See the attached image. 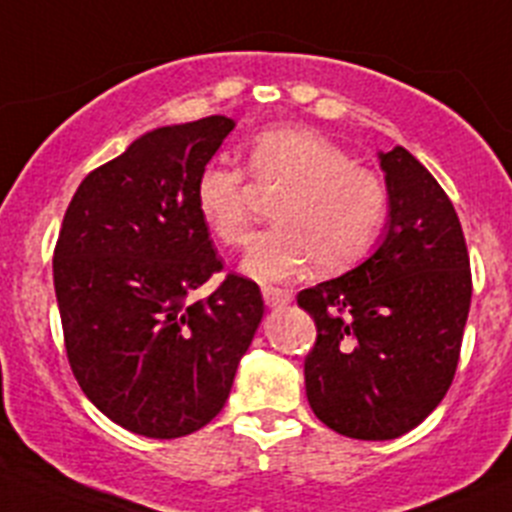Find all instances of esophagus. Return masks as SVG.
<instances>
[{
  "mask_svg": "<svg viewBox=\"0 0 512 512\" xmlns=\"http://www.w3.org/2000/svg\"><path fill=\"white\" fill-rule=\"evenodd\" d=\"M261 294H264L266 306H271V309H276V306L291 304V299H294V296H291V291L276 289V286H264V289H261Z\"/></svg>",
  "mask_w": 512,
  "mask_h": 512,
  "instance_id": "obj_1",
  "label": "esophagus"
}]
</instances>
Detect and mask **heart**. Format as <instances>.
<instances>
[{"label":"heart","instance_id":"heart-1","mask_svg":"<svg viewBox=\"0 0 512 512\" xmlns=\"http://www.w3.org/2000/svg\"><path fill=\"white\" fill-rule=\"evenodd\" d=\"M248 173L261 188L284 191L276 203L279 226L253 238L243 259L253 279H289L311 261L326 274L349 269L372 251L387 221L384 180L316 130L271 128L256 135ZM196 208L223 246L246 243L253 213L241 168L208 163L196 180Z\"/></svg>","mask_w":512,"mask_h":512}]
</instances>
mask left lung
<instances>
[{
	"label": "left lung",
	"mask_w": 512,
	"mask_h": 512,
	"mask_svg": "<svg viewBox=\"0 0 512 512\" xmlns=\"http://www.w3.org/2000/svg\"><path fill=\"white\" fill-rule=\"evenodd\" d=\"M387 236L357 269L299 291L316 342L304 359L314 415L354 440H394L442 402L460 362L472 274L460 218L405 148L379 153Z\"/></svg>",
	"instance_id": "8db88e82"
}]
</instances>
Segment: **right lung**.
I'll return each instance as SVG.
<instances>
[{
  "mask_svg": "<svg viewBox=\"0 0 512 512\" xmlns=\"http://www.w3.org/2000/svg\"><path fill=\"white\" fill-rule=\"evenodd\" d=\"M233 120L168 125L92 170L65 211L55 294L72 374L135 435H191L226 405L264 316L256 281L223 271L196 208V180Z\"/></svg>",
  "mask_w": 512,
  "mask_h": 512,
  "instance_id": "add662e5",
  "label": "right lung"
}]
</instances>
